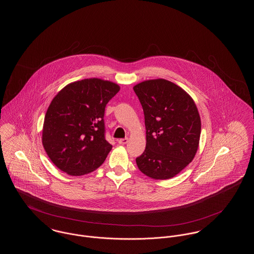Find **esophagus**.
<instances>
[{
  "mask_svg": "<svg viewBox=\"0 0 254 254\" xmlns=\"http://www.w3.org/2000/svg\"><path fill=\"white\" fill-rule=\"evenodd\" d=\"M127 142H128V139H127V138H125V139H119V140H118V143H119L120 145H126Z\"/></svg>",
  "mask_w": 254,
  "mask_h": 254,
  "instance_id": "34e87169",
  "label": "esophagus"
}]
</instances>
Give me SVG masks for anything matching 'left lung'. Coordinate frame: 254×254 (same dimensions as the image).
Segmentation results:
<instances>
[{
  "label": "left lung",
  "instance_id": "8db88e82",
  "mask_svg": "<svg viewBox=\"0 0 254 254\" xmlns=\"http://www.w3.org/2000/svg\"><path fill=\"white\" fill-rule=\"evenodd\" d=\"M145 115L146 145L136 158L145 175L167 180L181 172L199 146L201 119L193 99L165 79L146 80L133 86Z\"/></svg>",
  "mask_w": 254,
  "mask_h": 254
}]
</instances>
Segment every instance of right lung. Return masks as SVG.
Wrapping results in <instances>:
<instances>
[{
  "label": "right lung",
  "instance_id": "1",
  "mask_svg": "<svg viewBox=\"0 0 254 254\" xmlns=\"http://www.w3.org/2000/svg\"><path fill=\"white\" fill-rule=\"evenodd\" d=\"M120 86L98 78L65 85L47 110L42 143L51 162L71 176L98 169L112 145L105 139V109Z\"/></svg>",
  "mask_w": 254,
  "mask_h": 254
}]
</instances>
